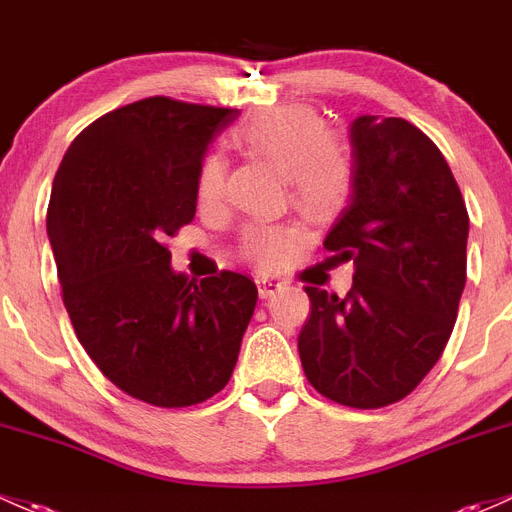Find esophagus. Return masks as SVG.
<instances>
[{
    "label": "esophagus",
    "instance_id": "34e87169",
    "mask_svg": "<svg viewBox=\"0 0 512 512\" xmlns=\"http://www.w3.org/2000/svg\"><path fill=\"white\" fill-rule=\"evenodd\" d=\"M282 282L279 279H269V277H260L257 279V291H260L262 299H269L272 294H277L279 289H282Z\"/></svg>",
    "mask_w": 512,
    "mask_h": 512
}]
</instances>
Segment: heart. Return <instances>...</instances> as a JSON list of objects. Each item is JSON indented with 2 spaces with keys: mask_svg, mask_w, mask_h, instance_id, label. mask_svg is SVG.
Listing matches in <instances>:
<instances>
[{
  "mask_svg": "<svg viewBox=\"0 0 512 512\" xmlns=\"http://www.w3.org/2000/svg\"><path fill=\"white\" fill-rule=\"evenodd\" d=\"M245 153L265 157L286 172L289 196L313 218H333L355 192V162L350 150L330 136L328 121L311 106H279L252 116L235 131ZM226 187V162L206 153L196 170V201L201 209L216 206ZM299 230L291 226H252L243 252L260 267H277L294 247Z\"/></svg>",
  "mask_w": 512,
  "mask_h": 512,
  "instance_id": "obj_1",
  "label": "heart"
}]
</instances>
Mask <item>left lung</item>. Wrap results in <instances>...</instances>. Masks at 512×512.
I'll list each match as a JSON object with an SVG mask.
<instances>
[{
	"label": "left lung",
	"instance_id": "1",
	"mask_svg": "<svg viewBox=\"0 0 512 512\" xmlns=\"http://www.w3.org/2000/svg\"><path fill=\"white\" fill-rule=\"evenodd\" d=\"M350 138L355 192L323 247L355 265L352 289L306 286L299 355L320 396L367 411L406 398L445 352L469 213L445 155L413 123L359 116Z\"/></svg>",
	"mask_w": 512,
	"mask_h": 512
}]
</instances>
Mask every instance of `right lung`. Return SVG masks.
I'll return each mask as SVG.
<instances>
[{"mask_svg":"<svg viewBox=\"0 0 512 512\" xmlns=\"http://www.w3.org/2000/svg\"><path fill=\"white\" fill-rule=\"evenodd\" d=\"M238 109L148 97L72 140L48 238L77 340L123 393L187 408L228 384L257 303L250 277L172 272L165 240L194 221L196 170Z\"/></svg>","mask_w":512,"mask_h":512,"instance_id":"1","label":"right lung"}]
</instances>
